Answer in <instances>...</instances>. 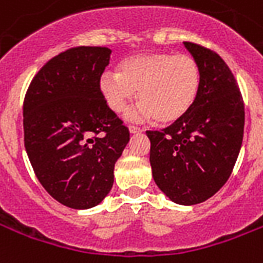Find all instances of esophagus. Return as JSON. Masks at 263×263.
Listing matches in <instances>:
<instances>
[{
    "label": "esophagus",
    "mask_w": 263,
    "mask_h": 263,
    "mask_svg": "<svg viewBox=\"0 0 263 263\" xmlns=\"http://www.w3.org/2000/svg\"><path fill=\"white\" fill-rule=\"evenodd\" d=\"M128 129H129V132H131V134H141L142 132V128H139V126H135V125H129L128 126Z\"/></svg>",
    "instance_id": "esophagus-1"
}]
</instances>
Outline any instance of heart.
I'll return each mask as SVG.
<instances>
[{
  "label": "heart",
  "instance_id": "obj_1",
  "mask_svg": "<svg viewBox=\"0 0 263 263\" xmlns=\"http://www.w3.org/2000/svg\"><path fill=\"white\" fill-rule=\"evenodd\" d=\"M202 72L190 54L168 51L137 54L122 60L118 72L99 78V90L112 112H122L137 96L141 100L132 116L173 124L186 116L201 90Z\"/></svg>",
  "mask_w": 263,
  "mask_h": 263
}]
</instances>
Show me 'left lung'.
Segmentation results:
<instances>
[{
    "label": "left lung",
    "mask_w": 263,
    "mask_h": 263,
    "mask_svg": "<svg viewBox=\"0 0 263 263\" xmlns=\"http://www.w3.org/2000/svg\"><path fill=\"white\" fill-rule=\"evenodd\" d=\"M202 72L195 104L163 131H147L153 180L178 205H196L213 196L229 180L244 135V103L223 58L184 42Z\"/></svg>",
    "instance_id": "left-lung-1"
}]
</instances>
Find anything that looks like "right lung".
<instances>
[{"mask_svg": "<svg viewBox=\"0 0 263 263\" xmlns=\"http://www.w3.org/2000/svg\"><path fill=\"white\" fill-rule=\"evenodd\" d=\"M107 47H73L36 73L23 102L25 147L44 190L62 205H99L114 182V166L129 131L103 100L99 78Z\"/></svg>", "mask_w": 263, "mask_h": 263, "instance_id": "add662e5", "label": "right lung"}]
</instances>
